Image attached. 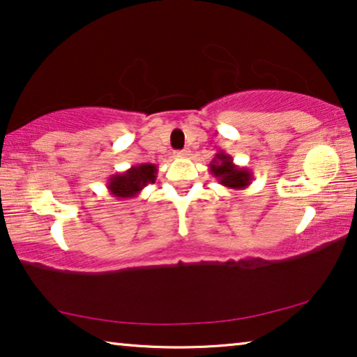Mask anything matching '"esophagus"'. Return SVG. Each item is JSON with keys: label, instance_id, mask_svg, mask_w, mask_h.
I'll return each instance as SVG.
<instances>
[{"label": "esophagus", "instance_id": "34e87169", "mask_svg": "<svg viewBox=\"0 0 357 357\" xmlns=\"http://www.w3.org/2000/svg\"><path fill=\"white\" fill-rule=\"evenodd\" d=\"M189 150H178V152H174V157L176 158H185V157H189Z\"/></svg>", "mask_w": 357, "mask_h": 357}]
</instances>
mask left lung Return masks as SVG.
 Segmentation results:
<instances>
[{
	"label": "left lung",
	"mask_w": 357,
	"mask_h": 357,
	"mask_svg": "<svg viewBox=\"0 0 357 357\" xmlns=\"http://www.w3.org/2000/svg\"><path fill=\"white\" fill-rule=\"evenodd\" d=\"M210 173H212L213 178H217V181L225 188L228 189H234V190H241L245 189L248 185L252 183V172H249L248 168L244 167H238L234 165L233 157L228 153L222 152L215 153V157L212 162L208 165Z\"/></svg>",
	"instance_id": "obj_1"
}]
</instances>
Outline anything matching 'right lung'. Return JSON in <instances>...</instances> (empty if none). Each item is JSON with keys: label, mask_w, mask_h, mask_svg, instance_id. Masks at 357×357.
<instances>
[{"label": "right lung", "mask_w": 357, "mask_h": 357, "mask_svg": "<svg viewBox=\"0 0 357 357\" xmlns=\"http://www.w3.org/2000/svg\"><path fill=\"white\" fill-rule=\"evenodd\" d=\"M157 165L140 163L134 165L123 173L113 174L108 179L107 188L109 195L116 199H132L137 197L145 185L153 184L157 179Z\"/></svg>", "instance_id": "obj_1"}]
</instances>
